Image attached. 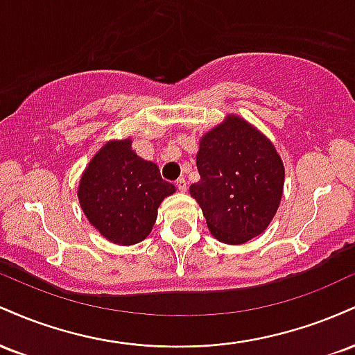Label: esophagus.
<instances>
[{"label":"esophagus","instance_id":"esophagus-1","mask_svg":"<svg viewBox=\"0 0 355 355\" xmlns=\"http://www.w3.org/2000/svg\"><path fill=\"white\" fill-rule=\"evenodd\" d=\"M175 185H177V189L180 191L187 190V180H185V178H178V180L175 182Z\"/></svg>","mask_w":355,"mask_h":355}]
</instances>
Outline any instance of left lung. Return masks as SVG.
<instances>
[{"mask_svg": "<svg viewBox=\"0 0 355 355\" xmlns=\"http://www.w3.org/2000/svg\"><path fill=\"white\" fill-rule=\"evenodd\" d=\"M200 182L190 193L214 237L239 245L267 229L279 209L284 164L274 145L239 116H227L200 140Z\"/></svg>", "mask_w": 355, "mask_h": 355, "instance_id": "1", "label": "left lung"}]
</instances>
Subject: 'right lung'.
Here are the masks:
<instances>
[{"label":"right lung","instance_id":"add662e5","mask_svg":"<svg viewBox=\"0 0 355 355\" xmlns=\"http://www.w3.org/2000/svg\"><path fill=\"white\" fill-rule=\"evenodd\" d=\"M175 191L158 166L132 150V140L110 141L93 157L80 180V205L89 223L118 245L141 242L157 209Z\"/></svg>","mask_w":355,"mask_h":355}]
</instances>
